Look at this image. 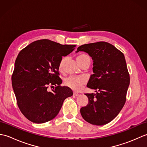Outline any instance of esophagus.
I'll use <instances>...</instances> for the list:
<instances>
[{
  "instance_id": "obj_1",
  "label": "esophagus",
  "mask_w": 147,
  "mask_h": 147,
  "mask_svg": "<svg viewBox=\"0 0 147 147\" xmlns=\"http://www.w3.org/2000/svg\"><path fill=\"white\" fill-rule=\"evenodd\" d=\"M73 96H79V93H76V92H74V93H73Z\"/></svg>"
}]
</instances>
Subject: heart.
I'll return each instance as SVG.
<instances>
[{"label":"heart","mask_w":147,"mask_h":147,"mask_svg":"<svg viewBox=\"0 0 147 147\" xmlns=\"http://www.w3.org/2000/svg\"><path fill=\"white\" fill-rule=\"evenodd\" d=\"M89 57L88 55L82 54L78 55L77 57V61L78 60H83L86 58ZM65 62V59H63L61 61L60 64H59V69L62 70L64 66V64ZM86 82V78L83 77H79V76H70L67 78H65L64 80V85L67 86L69 88L74 90V91H78L82 88L83 85H85Z\"/></svg>","instance_id":"obj_1"}]
</instances>
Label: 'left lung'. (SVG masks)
<instances>
[{
  "mask_svg": "<svg viewBox=\"0 0 147 147\" xmlns=\"http://www.w3.org/2000/svg\"><path fill=\"white\" fill-rule=\"evenodd\" d=\"M85 52L92 57L93 72L87 87L96 93H86L88 104L80 109L88 123L102 126L112 121L125 104L129 74L124 54L105 42L80 46L76 52Z\"/></svg>",
  "mask_w": 147,
  "mask_h": 147,
  "instance_id": "left-lung-1",
  "label": "left lung"
}]
</instances>
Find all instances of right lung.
Listing matches in <instances>:
<instances>
[{
	"instance_id": "add662e5",
	"label": "right lung",
	"mask_w": 147,
	"mask_h": 147,
	"mask_svg": "<svg viewBox=\"0 0 147 147\" xmlns=\"http://www.w3.org/2000/svg\"><path fill=\"white\" fill-rule=\"evenodd\" d=\"M75 47L44 39L31 43L19 53L12 85L19 108L30 121L40 124L52 120L64 100L73 95L71 88L60 85L59 68L62 56L69 54ZM54 85L55 89L48 91V87Z\"/></svg>"
}]
</instances>
